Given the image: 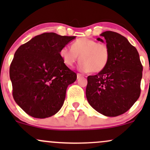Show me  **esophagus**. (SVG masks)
Returning a JSON list of instances; mask_svg holds the SVG:
<instances>
[{
  "instance_id": "1",
  "label": "esophagus",
  "mask_w": 150,
  "mask_h": 150,
  "mask_svg": "<svg viewBox=\"0 0 150 150\" xmlns=\"http://www.w3.org/2000/svg\"><path fill=\"white\" fill-rule=\"evenodd\" d=\"M84 77L83 75H82V74H80V73H77V79H80V78H81V77Z\"/></svg>"
}]
</instances>
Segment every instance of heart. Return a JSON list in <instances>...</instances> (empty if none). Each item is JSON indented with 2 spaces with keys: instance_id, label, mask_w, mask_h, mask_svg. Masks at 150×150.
<instances>
[{
  "instance_id": "b5f03b06",
  "label": "heart",
  "mask_w": 150,
  "mask_h": 150,
  "mask_svg": "<svg viewBox=\"0 0 150 150\" xmlns=\"http://www.w3.org/2000/svg\"><path fill=\"white\" fill-rule=\"evenodd\" d=\"M60 56L68 66H73L80 58V69L83 72L100 73L107 66L110 60V50L104 43H98L88 38H80L72 44L60 50Z\"/></svg>"
}]
</instances>
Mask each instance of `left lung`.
<instances>
[{"label": "left lung", "instance_id": "left-lung-1", "mask_svg": "<svg viewBox=\"0 0 150 150\" xmlns=\"http://www.w3.org/2000/svg\"><path fill=\"white\" fill-rule=\"evenodd\" d=\"M100 36L109 48L110 60L104 70L87 77L86 97L98 112L114 117L128 111L140 97L142 65L136 48L125 37L111 31Z\"/></svg>", "mask_w": 150, "mask_h": 150}]
</instances>
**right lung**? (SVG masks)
Returning a JSON list of instances; mask_svg holds the SVG:
<instances>
[{
	"label": "right lung",
	"instance_id": "1",
	"mask_svg": "<svg viewBox=\"0 0 150 150\" xmlns=\"http://www.w3.org/2000/svg\"><path fill=\"white\" fill-rule=\"evenodd\" d=\"M75 38L46 32L15 51L10 66L13 96L30 116L48 118L63 106L67 87L77 75L63 61L60 50Z\"/></svg>",
	"mask_w": 150,
	"mask_h": 150
}]
</instances>
